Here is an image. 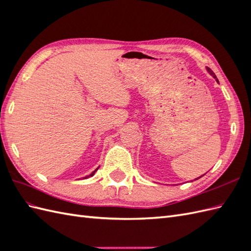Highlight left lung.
Instances as JSON below:
<instances>
[{
	"mask_svg": "<svg viewBox=\"0 0 251 251\" xmlns=\"http://www.w3.org/2000/svg\"><path fill=\"white\" fill-rule=\"evenodd\" d=\"M206 70L208 71V73H209V74L211 75V76H214V78H216V80H217V81L219 82V80H218L217 76H216V75H215V73H214V72H212V70H211V69H209V68H208V67H206ZM201 177H202V176H201ZM199 178H200V177H199ZM199 178H197V179H199ZM197 179H196V180H197Z\"/></svg>",
	"mask_w": 251,
	"mask_h": 251,
	"instance_id": "1",
	"label": "left lung"
}]
</instances>
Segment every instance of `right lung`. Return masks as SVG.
Returning <instances> with one entry per match:
<instances>
[{
    "label": "right lung",
    "instance_id": "obj_1",
    "mask_svg": "<svg viewBox=\"0 0 251 251\" xmlns=\"http://www.w3.org/2000/svg\"><path fill=\"white\" fill-rule=\"evenodd\" d=\"M97 170H98V169H96V170H95L94 172H92V173H91V174L89 175V176H86V177H83V179H87V178H89V177H92V176H93V175L95 174V172H96Z\"/></svg>",
    "mask_w": 251,
    "mask_h": 251
}]
</instances>
